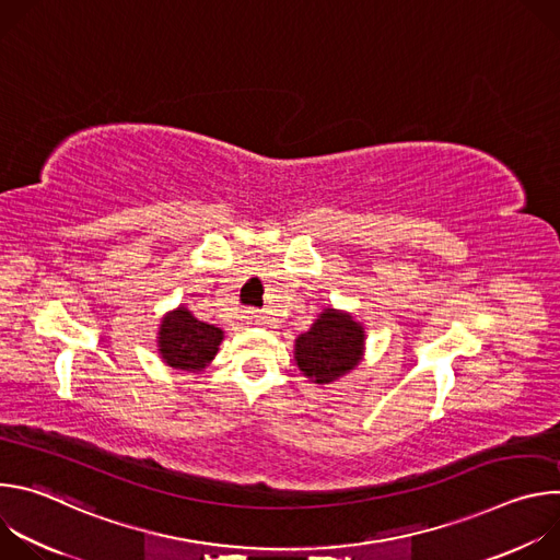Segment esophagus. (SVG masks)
<instances>
[{
    "mask_svg": "<svg viewBox=\"0 0 560 560\" xmlns=\"http://www.w3.org/2000/svg\"><path fill=\"white\" fill-rule=\"evenodd\" d=\"M244 322L250 324V326H261V324H264V314H261L259 310L250 307V310L244 312Z\"/></svg>",
    "mask_w": 560,
    "mask_h": 560,
    "instance_id": "esophagus-1",
    "label": "esophagus"
}]
</instances>
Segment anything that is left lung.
Returning <instances> with one entry per match:
<instances>
[{
	"label": "left lung",
	"instance_id": "left-lung-1",
	"mask_svg": "<svg viewBox=\"0 0 560 560\" xmlns=\"http://www.w3.org/2000/svg\"><path fill=\"white\" fill-rule=\"evenodd\" d=\"M363 343V326L348 312L328 307L314 326L296 339L294 361L314 383H332L359 365Z\"/></svg>",
	"mask_w": 560,
	"mask_h": 560
}]
</instances>
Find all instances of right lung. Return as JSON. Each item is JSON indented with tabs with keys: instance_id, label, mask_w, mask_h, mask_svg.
<instances>
[{
	"instance_id": "right-lung-1",
	"label": "right lung",
	"mask_w": 560,
	"mask_h": 560,
	"mask_svg": "<svg viewBox=\"0 0 560 560\" xmlns=\"http://www.w3.org/2000/svg\"><path fill=\"white\" fill-rule=\"evenodd\" d=\"M159 354L177 370L201 372L217 354L223 332L199 322L186 307L168 312L159 328Z\"/></svg>"
}]
</instances>
